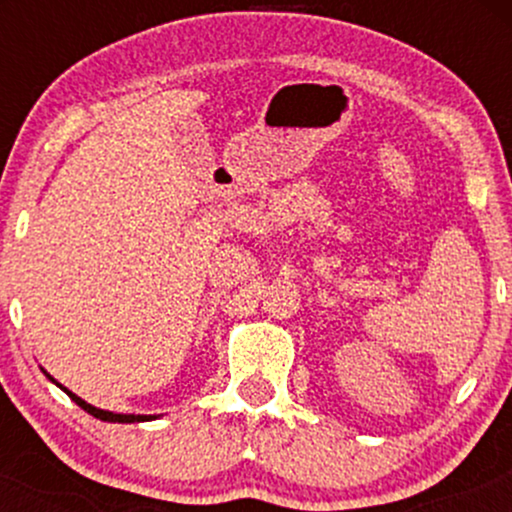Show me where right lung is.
Returning a JSON list of instances; mask_svg holds the SVG:
<instances>
[{
    "label": "right lung",
    "mask_w": 512,
    "mask_h": 512,
    "mask_svg": "<svg viewBox=\"0 0 512 512\" xmlns=\"http://www.w3.org/2000/svg\"><path fill=\"white\" fill-rule=\"evenodd\" d=\"M45 375H48V373H45ZM48 378H50V375H48ZM52 380V383H55L57 387H60V390H64V392H67V395L69 397H72L74 399V402L76 404H79V407L81 409H84V411H88V414H91V416H96V419H101V421H110V424H134V421H151V419H156V416H144V414H113V411H105V409H96V407H91V404H86L84 402V399H81V397H76L74 395V392H69L67 390V387H62L60 383H57V380L55 378H50Z\"/></svg>",
    "instance_id": "1"
}]
</instances>
